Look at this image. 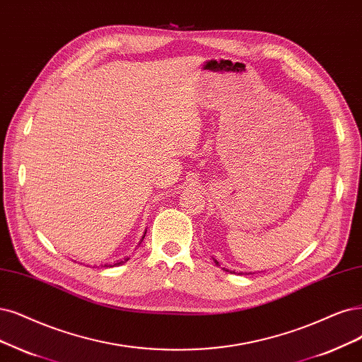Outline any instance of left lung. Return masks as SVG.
Returning <instances> with one entry per match:
<instances>
[{"label": "left lung", "instance_id": "8db88e82", "mask_svg": "<svg viewBox=\"0 0 362 362\" xmlns=\"http://www.w3.org/2000/svg\"><path fill=\"white\" fill-rule=\"evenodd\" d=\"M213 261H215V264H216V265H219V262H218L216 259H213ZM223 270H225V269H223ZM225 272H230V270H225ZM233 273H235V272H233ZM238 274H243V273H238Z\"/></svg>", "mask_w": 362, "mask_h": 362}]
</instances>
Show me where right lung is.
Segmentation results:
<instances>
[{"label":"right lung","instance_id":"add662e5","mask_svg":"<svg viewBox=\"0 0 362 362\" xmlns=\"http://www.w3.org/2000/svg\"><path fill=\"white\" fill-rule=\"evenodd\" d=\"M144 235H146V231H144ZM144 235L141 237V240H140V243L143 242V238H144ZM139 243V245H140ZM129 259V257H125V258H122V259H117V261H115V262H105V264H101L100 267H104V269H110V267H117V265H122V264H125L127 261Z\"/></svg>","mask_w":362,"mask_h":362}]
</instances>
